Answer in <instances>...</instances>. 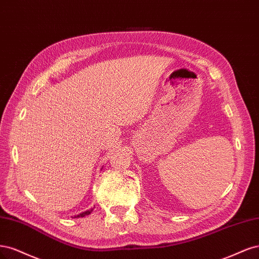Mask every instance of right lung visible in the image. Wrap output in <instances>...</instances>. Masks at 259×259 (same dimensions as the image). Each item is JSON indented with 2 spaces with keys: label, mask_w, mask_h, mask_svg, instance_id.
<instances>
[{
  "label": "right lung",
  "mask_w": 259,
  "mask_h": 259,
  "mask_svg": "<svg viewBox=\"0 0 259 259\" xmlns=\"http://www.w3.org/2000/svg\"><path fill=\"white\" fill-rule=\"evenodd\" d=\"M93 210H94V208H89V210H87V211H85V212H82V213H80V214H78V215H75L74 218H84V216L89 215L91 212H93Z\"/></svg>",
  "instance_id": "right-lung-1"
}]
</instances>
